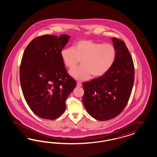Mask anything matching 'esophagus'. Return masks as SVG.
I'll use <instances>...</instances> for the list:
<instances>
[{"label":"esophagus","mask_w":157,"mask_h":157,"mask_svg":"<svg viewBox=\"0 0 157 157\" xmlns=\"http://www.w3.org/2000/svg\"><path fill=\"white\" fill-rule=\"evenodd\" d=\"M76 86H77V87H81V86H82V83H81L80 82H77Z\"/></svg>","instance_id":"34e87169"}]
</instances>
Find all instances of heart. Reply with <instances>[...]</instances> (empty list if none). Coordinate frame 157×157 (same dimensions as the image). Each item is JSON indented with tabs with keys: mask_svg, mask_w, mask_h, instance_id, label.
I'll use <instances>...</instances> for the list:
<instances>
[{
	"mask_svg": "<svg viewBox=\"0 0 157 157\" xmlns=\"http://www.w3.org/2000/svg\"><path fill=\"white\" fill-rule=\"evenodd\" d=\"M117 56L116 48L110 44H100L82 40L72 48H65L61 57L69 69L75 68L81 61V67L72 70L70 74L76 80L84 81L104 75L114 64Z\"/></svg>",
	"mask_w": 157,
	"mask_h": 157,
	"instance_id": "obj_1",
	"label": "heart"
}]
</instances>
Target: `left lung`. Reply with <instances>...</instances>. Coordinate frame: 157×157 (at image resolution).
<instances>
[{
    "mask_svg": "<svg viewBox=\"0 0 157 157\" xmlns=\"http://www.w3.org/2000/svg\"><path fill=\"white\" fill-rule=\"evenodd\" d=\"M117 51L114 64L104 75L83 83L85 108L93 118L106 121L117 116L128 102L134 82L133 60L123 40L112 38Z\"/></svg>",
    "mask_w": 157,
    "mask_h": 157,
    "instance_id": "1",
    "label": "left lung"
}]
</instances>
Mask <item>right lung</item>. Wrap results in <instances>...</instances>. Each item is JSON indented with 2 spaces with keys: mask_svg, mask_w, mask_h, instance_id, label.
Listing matches in <instances>:
<instances>
[{
  "mask_svg": "<svg viewBox=\"0 0 157 157\" xmlns=\"http://www.w3.org/2000/svg\"><path fill=\"white\" fill-rule=\"evenodd\" d=\"M70 38L66 34L43 35L33 39L24 51L19 70L21 89L29 108L41 118L59 117L76 86L61 57Z\"/></svg>",
  "mask_w": 157,
  "mask_h": 157,
  "instance_id": "right-lung-1",
  "label": "right lung"
}]
</instances>
